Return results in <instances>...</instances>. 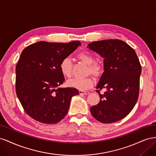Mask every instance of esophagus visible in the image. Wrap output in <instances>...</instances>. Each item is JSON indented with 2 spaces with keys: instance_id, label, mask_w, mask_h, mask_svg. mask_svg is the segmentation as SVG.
<instances>
[{
  "instance_id": "obj_1",
  "label": "esophagus",
  "mask_w": 156,
  "mask_h": 156,
  "mask_svg": "<svg viewBox=\"0 0 156 156\" xmlns=\"http://www.w3.org/2000/svg\"><path fill=\"white\" fill-rule=\"evenodd\" d=\"M79 92L80 94H83V95H88V94H89V92H87V91L79 90Z\"/></svg>"
}]
</instances>
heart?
Returning <instances> with one entry per match:
<instances>
[{
    "instance_id": "b5f03b06",
    "label": "heart",
    "mask_w": 156,
    "mask_h": 156,
    "mask_svg": "<svg viewBox=\"0 0 156 156\" xmlns=\"http://www.w3.org/2000/svg\"><path fill=\"white\" fill-rule=\"evenodd\" d=\"M77 58L84 64L88 65L87 73L91 74L94 77H100L104 68L101 63L95 62L94 56L88 52H82L77 55ZM60 69L64 77H70L72 73V60L68 57H66L62 60L60 64ZM68 85L70 87L76 88L79 90H86L93 86L94 81L92 77L86 78H73L68 81Z\"/></svg>"
}]
</instances>
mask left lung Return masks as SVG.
Segmentation results:
<instances>
[{
	"mask_svg": "<svg viewBox=\"0 0 156 156\" xmlns=\"http://www.w3.org/2000/svg\"><path fill=\"white\" fill-rule=\"evenodd\" d=\"M87 48L104 58L105 69L96 87L100 101L90 110L99 122L113 123L125 118L137 101L141 65L134 49L120 40L93 41Z\"/></svg>",
	"mask_w": 156,
	"mask_h": 156,
	"instance_id": "obj_1",
	"label": "left lung"
}]
</instances>
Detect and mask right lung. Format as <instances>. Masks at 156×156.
Instances as JSON below:
<instances>
[{
  "instance_id": "add662e5",
  "label": "right lung",
  "mask_w": 156,
  "mask_h": 156,
  "mask_svg": "<svg viewBox=\"0 0 156 156\" xmlns=\"http://www.w3.org/2000/svg\"><path fill=\"white\" fill-rule=\"evenodd\" d=\"M40 41L23 49L16 67V92L23 109L33 119L47 124L62 120L68 113L74 88H58L65 81L62 60L81 45Z\"/></svg>"
}]
</instances>
